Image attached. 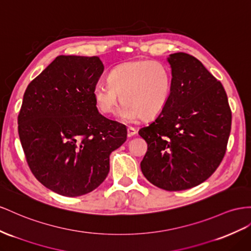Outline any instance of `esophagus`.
I'll list each match as a JSON object with an SVG mask.
<instances>
[{
	"instance_id": "1",
	"label": "esophagus",
	"mask_w": 251,
	"mask_h": 251,
	"mask_svg": "<svg viewBox=\"0 0 251 251\" xmlns=\"http://www.w3.org/2000/svg\"><path fill=\"white\" fill-rule=\"evenodd\" d=\"M136 133H137V130H136V128H135V127H133V126H128V127H127V135H128V136H130V137L134 136V135L136 134Z\"/></svg>"
}]
</instances>
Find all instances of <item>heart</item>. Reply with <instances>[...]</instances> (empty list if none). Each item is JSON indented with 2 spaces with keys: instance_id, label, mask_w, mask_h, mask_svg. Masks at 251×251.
I'll list each match as a JSON object with an SVG mask.
<instances>
[{
  "instance_id": "heart-1",
  "label": "heart",
  "mask_w": 251,
  "mask_h": 251,
  "mask_svg": "<svg viewBox=\"0 0 251 251\" xmlns=\"http://www.w3.org/2000/svg\"><path fill=\"white\" fill-rule=\"evenodd\" d=\"M109 84L98 83L93 90L97 109L111 115L123 101L120 116L150 120L166 109L171 98L173 76L170 67L150 59L121 63L107 76Z\"/></svg>"
}]
</instances>
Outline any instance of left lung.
I'll use <instances>...</instances> for the list:
<instances>
[{
    "label": "left lung",
    "instance_id": "obj_1",
    "mask_svg": "<svg viewBox=\"0 0 251 251\" xmlns=\"http://www.w3.org/2000/svg\"><path fill=\"white\" fill-rule=\"evenodd\" d=\"M170 101L138 134L148 145L140 162L145 177L167 191H180L205 181L227 150L231 110L222 83L200 60L171 53Z\"/></svg>",
    "mask_w": 251,
    "mask_h": 251
}]
</instances>
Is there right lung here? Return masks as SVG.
<instances>
[{
    "instance_id": "1",
    "label": "right lung",
    "mask_w": 251,
    "mask_h": 251,
    "mask_svg": "<svg viewBox=\"0 0 251 251\" xmlns=\"http://www.w3.org/2000/svg\"><path fill=\"white\" fill-rule=\"evenodd\" d=\"M103 70L96 56H58L24 93L18 132L27 165L60 195L95 190L109 174L110 154L126 140V126L95 104Z\"/></svg>"
}]
</instances>
